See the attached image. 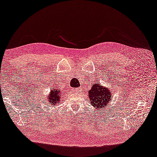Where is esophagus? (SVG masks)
I'll use <instances>...</instances> for the list:
<instances>
[{"label": "esophagus", "instance_id": "obj_1", "mask_svg": "<svg viewBox=\"0 0 157 157\" xmlns=\"http://www.w3.org/2000/svg\"><path fill=\"white\" fill-rule=\"evenodd\" d=\"M78 89H73V91L77 92V91H78Z\"/></svg>", "mask_w": 157, "mask_h": 157}]
</instances>
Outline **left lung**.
I'll return each instance as SVG.
<instances>
[{
  "label": "left lung",
  "mask_w": 157,
  "mask_h": 157,
  "mask_svg": "<svg viewBox=\"0 0 157 157\" xmlns=\"http://www.w3.org/2000/svg\"><path fill=\"white\" fill-rule=\"evenodd\" d=\"M112 92L109 88L98 85V83H94L91 89L89 92V99L91 104L96 109L105 108L111 101Z\"/></svg>",
  "instance_id": "8db88e82"
}]
</instances>
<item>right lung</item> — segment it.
<instances>
[{
	"label": "right lung",
	"mask_w": 157,
	"mask_h": 157,
	"mask_svg": "<svg viewBox=\"0 0 157 157\" xmlns=\"http://www.w3.org/2000/svg\"><path fill=\"white\" fill-rule=\"evenodd\" d=\"M61 97V92L60 90L57 89H53L51 91V94H49V96H47L48 98V104L53 106H56V103H59L60 98Z\"/></svg>",
	"instance_id": "add662e5"
}]
</instances>
